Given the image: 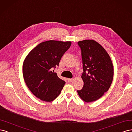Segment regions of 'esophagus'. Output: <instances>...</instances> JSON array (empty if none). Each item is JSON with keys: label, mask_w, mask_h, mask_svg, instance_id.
<instances>
[{"label": "esophagus", "mask_w": 132, "mask_h": 132, "mask_svg": "<svg viewBox=\"0 0 132 132\" xmlns=\"http://www.w3.org/2000/svg\"><path fill=\"white\" fill-rule=\"evenodd\" d=\"M73 78H68L67 79V81L69 82H71L73 81Z\"/></svg>", "instance_id": "34e87169"}]
</instances>
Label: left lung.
Listing matches in <instances>:
<instances>
[{"label": "left lung", "instance_id": "obj_1", "mask_svg": "<svg viewBox=\"0 0 132 132\" xmlns=\"http://www.w3.org/2000/svg\"><path fill=\"white\" fill-rule=\"evenodd\" d=\"M78 44L82 50L84 86L77 92L83 101L90 103L100 99L111 86L113 64L106 50L95 40L86 39Z\"/></svg>", "mask_w": 132, "mask_h": 132}]
</instances>
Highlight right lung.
Segmentation results:
<instances>
[{
	"label": "right lung",
	"instance_id": "right-lung-1",
	"mask_svg": "<svg viewBox=\"0 0 132 132\" xmlns=\"http://www.w3.org/2000/svg\"><path fill=\"white\" fill-rule=\"evenodd\" d=\"M71 41L50 40L42 42L25 57L22 65L24 82L28 89L42 101L51 102L60 94L65 82L54 73Z\"/></svg>",
	"mask_w": 132,
	"mask_h": 132
}]
</instances>
